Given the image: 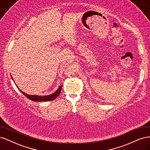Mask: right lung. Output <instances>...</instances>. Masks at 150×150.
Here are the masks:
<instances>
[{"mask_svg": "<svg viewBox=\"0 0 150 150\" xmlns=\"http://www.w3.org/2000/svg\"><path fill=\"white\" fill-rule=\"evenodd\" d=\"M11 78L13 80L12 76H11ZM61 89H62V86H61L60 87L57 89V90L56 91V92H54V93L50 94V95H47V96H38V95L27 94L24 93V92H22V91L20 90L21 91V92L22 94H23L25 97H27L28 99H29L30 100H31V101H52V100H54V99H55L61 93Z\"/></svg>", "mask_w": 150, "mask_h": 150, "instance_id": "add662e5", "label": "right lung"}]
</instances>
